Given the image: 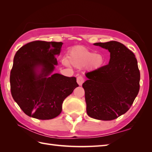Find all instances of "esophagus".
<instances>
[{
	"mask_svg": "<svg viewBox=\"0 0 152 152\" xmlns=\"http://www.w3.org/2000/svg\"><path fill=\"white\" fill-rule=\"evenodd\" d=\"M76 80H77V83H78V85L81 86L83 84V83L84 82L85 79H84V78H83V76H79L77 77Z\"/></svg>",
	"mask_w": 152,
	"mask_h": 152,
	"instance_id": "34e87169",
	"label": "esophagus"
}]
</instances>
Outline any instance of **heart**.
Instances as JSON below:
<instances>
[{
  "mask_svg": "<svg viewBox=\"0 0 152 152\" xmlns=\"http://www.w3.org/2000/svg\"><path fill=\"white\" fill-rule=\"evenodd\" d=\"M68 61L63 60V63L68 66L76 68H82L86 65L90 69H95L101 66L104 63V57L101 53H95L83 46L72 48L68 53Z\"/></svg>",
  "mask_w": 152,
  "mask_h": 152,
  "instance_id": "heart-1",
  "label": "heart"
}]
</instances>
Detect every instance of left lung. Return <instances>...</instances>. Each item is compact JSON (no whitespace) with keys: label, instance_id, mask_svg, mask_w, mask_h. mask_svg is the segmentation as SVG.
Masks as SVG:
<instances>
[{"label":"left lung","instance_id":"obj_1","mask_svg":"<svg viewBox=\"0 0 152 152\" xmlns=\"http://www.w3.org/2000/svg\"><path fill=\"white\" fill-rule=\"evenodd\" d=\"M110 53L109 63L86 74L83 83L87 114L109 121L127 112L140 89V71L134 54L116 41L95 43Z\"/></svg>","mask_w":152,"mask_h":152}]
</instances>
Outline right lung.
Returning <instances> with one entry per match:
<instances>
[{"label":"right lung","instance_id":"1","mask_svg":"<svg viewBox=\"0 0 152 152\" xmlns=\"http://www.w3.org/2000/svg\"><path fill=\"white\" fill-rule=\"evenodd\" d=\"M62 42L37 40L16 52L10 82L12 97L25 114L38 119L59 115L62 104L78 84L75 77L51 75Z\"/></svg>","mask_w":152,"mask_h":152}]
</instances>
